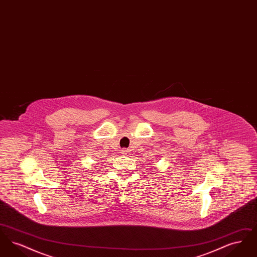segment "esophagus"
Instances as JSON below:
<instances>
[{"instance_id":"esophagus-1","label":"esophagus","mask_w":257,"mask_h":257,"mask_svg":"<svg viewBox=\"0 0 257 257\" xmlns=\"http://www.w3.org/2000/svg\"><path fill=\"white\" fill-rule=\"evenodd\" d=\"M130 153V150L129 149H126V148H124L121 150V154L122 155H127V154H129Z\"/></svg>"}]
</instances>
